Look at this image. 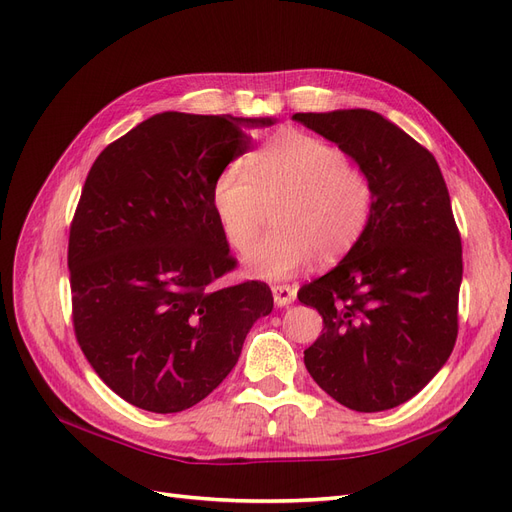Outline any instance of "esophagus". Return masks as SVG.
Returning <instances> with one entry per match:
<instances>
[{
	"mask_svg": "<svg viewBox=\"0 0 512 512\" xmlns=\"http://www.w3.org/2000/svg\"><path fill=\"white\" fill-rule=\"evenodd\" d=\"M271 290H273V299H275V303L280 305V307L290 305L294 299H297V290H294V288H292V286H288V284H275Z\"/></svg>",
	"mask_w": 512,
	"mask_h": 512,
	"instance_id": "obj_1",
	"label": "esophagus"
}]
</instances>
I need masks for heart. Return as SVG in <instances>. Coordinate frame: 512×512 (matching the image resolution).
Masks as SVG:
<instances>
[{
    "instance_id": "b5f03b06",
    "label": "heart",
    "mask_w": 512,
    "mask_h": 512,
    "mask_svg": "<svg viewBox=\"0 0 512 512\" xmlns=\"http://www.w3.org/2000/svg\"><path fill=\"white\" fill-rule=\"evenodd\" d=\"M277 209V235L252 247L245 267L265 280H284L318 258H344L367 228L374 188L346 153L297 130H284L245 160L226 164L211 185V205L232 250L245 252Z\"/></svg>"
}]
</instances>
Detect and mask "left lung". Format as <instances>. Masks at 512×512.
<instances>
[{
	"label": "left lung",
	"instance_id": "8db88e82",
	"mask_svg": "<svg viewBox=\"0 0 512 512\" xmlns=\"http://www.w3.org/2000/svg\"><path fill=\"white\" fill-rule=\"evenodd\" d=\"M292 119L348 153L374 188L361 239L335 269L299 288V301L324 324L305 367L350 410L395 408L455 348L463 260L451 196L436 158L374 111Z\"/></svg>",
	"mask_w": 512,
	"mask_h": 512
}]
</instances>
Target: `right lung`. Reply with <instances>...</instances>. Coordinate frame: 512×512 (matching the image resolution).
I'll list each match as a JSON object with an SVG mask.
<instances>
[{"mask_svg": "<svg viewBox=\"0 0 512 512\" xmlns=\"http://www.w3.org/2000/svg\"><path fill=\"white\" fill-rule=\"evenodd\" d=\"M271 117L160 113L108 145L70 224L72 324L108 389L158 414L203 401L273 309L265 282L220 286L237 267L211 205L215 175Z\"/></svg>", "mask_w": 512, "mask_h": 512, "instance_id": "1", "label": "right lung"}]
</instances>
